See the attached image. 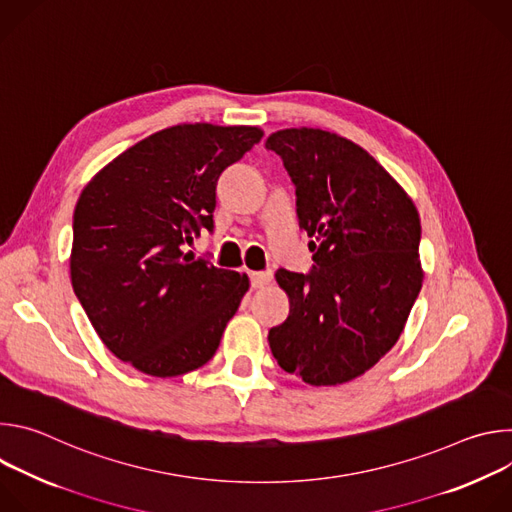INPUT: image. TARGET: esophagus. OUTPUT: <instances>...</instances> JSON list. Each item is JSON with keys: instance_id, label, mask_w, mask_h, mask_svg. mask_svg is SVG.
I'll use <instances>...</instances> for the list:
<instances>
[{"instance_id": "obj_1", "label": "esophagus", "mask_w": 512, "mask_h": 512, "mask_svg": "<svg viewBox=\"0 0 512 512\" xmlns=\"http://www.w3.org/2000/svg\"><path fill=\"white\" fill-rule=\"evenodd\" d=\"M249 277H251V287L257 289V287L269 285L271 279H273V273L271 271H251Z\"/></svg>"}]
</instances>
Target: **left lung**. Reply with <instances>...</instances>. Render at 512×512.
Returning a JSON list of instances; mask_svg holds the SVG:
<instances>
[{
    "label": "left lung",
    "mask_w": 512,
    "mask_h": 512,
    "mask_svg": "<svg viewBox=\"0 0 512 512\" xmlns=\"http://www.w3.org/2000/svg\"><path fill=\"white\" fill-rule=\"evenodd\" d=\"M296 184L310 275L277 269L289 316L269 330L285 373L314 387L348 383L399 340L419 296V212L401 184L358 143L318 127L271 133Z\"/></svg>",
    "instance_id": "1"
}]
</instances>
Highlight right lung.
<instances>
[{
  "label": "right lung",
  "mask_w": 512,
  "mask_h": 512,
  "mask_svg": "<svg viewBox=\"0 0 512 512\" xmlns=\"http://www.w3.org/2000/svg\"><path fill=\"white\" fill-rule=\"evenodd\" d=\"M263 137L255 125L180 123L99 170L72 221L70 281L103 344L150 377L206 364L249 291L247 273L184 253L212 231L216 182Z\"/></svg>",
  "instance_id": "1"
}]
</instances>
